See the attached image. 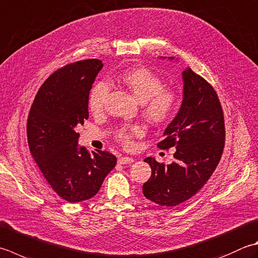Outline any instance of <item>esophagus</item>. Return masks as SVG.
<instances>
[{"instance_id":"obj_1","label":"esophagus","mask_w":258,"mask_h":258,"mask_svg":"<svg viewBox=\"0 0 258 258\" xmlns=\"http://www.w3.org/2000/svg\"><path fill=\"white\" fill-rule=\"evenodd\" d=\"M133 162H134V160L132 158H128V156H122V158L118 159L119 164H130Z\"/></svg>"}]
</instances>
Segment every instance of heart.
I'll use <instances>...</instances> for the list:
<instances>
[{
    "instance_id": "b5f03b06",
    "label": "heart",
    "mask_w": 258,
    "mask_h": 258,
    "mask_svg": "<svg viewBox=\"0 0 258 258\" xmlns=\"http://www.w3.org/2000/svg\"><path fill=\"white\" fill-rule=\"evenodd\" d=\"M118 80L126 86L142 103L144 117L153 125H164L174 116L179 105V95L172 88L163 87V82L158 75L145 68L127 70L118 76ZM109 94V85L99 82L90 90L88 106L94 114L102 113ZM143 134L140 125H126L118 130V142L130 148L132 139Z\"/></svg>"
}]
</instances>
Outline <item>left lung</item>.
I'll use <instances>...</instances> for the list:
<instances>
[{"mask_svg": "<svg viewBox=\"0 0 258 258\" xmlns=\"http://www.w3.org/2000/svg\"><path fill=\"white\" fill-rule=\"evenodd\" d=\"M182 79V104L158 143L162 150L175 148L174 162L165 165L151 156L144 160L152 174L143 184V195L164 207L178 206L198 192L214 173L225 146L224 113L213 86L189 67Z\"/></svg>", "mask_w": 258, "mask_h": 258, "instance_id": "1", "label": "left lung"}]
</instances>
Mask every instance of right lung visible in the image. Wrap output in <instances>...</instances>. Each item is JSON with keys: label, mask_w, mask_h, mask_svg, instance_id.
<instances>
[{"label": "right lung", "mask_w": 258, "mask_h": 258, "mask_svg": "<svg viewBox=\"0 0 258 258\" xmlns=\"http://www.w3.org/2000/svg\"><path fill=\"white\" fill-rule=\"evenodd\" d=\"M102 68L100 60L87 59L58 69L40 87L29 113L30 152L49 185L68 203L94 197L117 161L106 151L79 148L76 132L88 118L89 92Z\"/></svg>", "instance_id": "right-lung-1"}]
</instances>
